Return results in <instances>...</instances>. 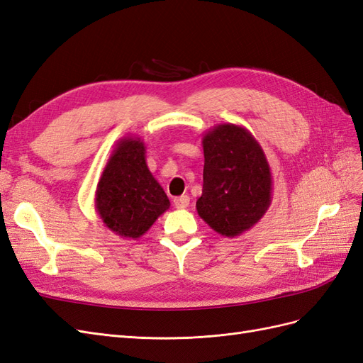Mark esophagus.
<instances>
[{
    "mask_svg": "<svg viewBox=\"0 0 363 363\" xmlns=\"http://www.w3.org/2000/svg\"><path fill=\"white\" fill-rule=\"evenodd\" d=\"M189 196L188 195H182V196H177V199H174V206L177 208H186L189 206Z\"/></svg>",
    "mask_w": 363,
    "mask_h": 363,
    "instance_id": "1",
    "label": "esophagus"
}]
</instances>
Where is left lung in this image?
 I'll use <instances>...</instances> for the list:
<instances>
[{"label":"left lung","mask_w":363,"mask_h":363,"mask_svg":"<svg viewBox=\"0 0 363 363\" xmlns=\"http://www.w3.org/2000/svg\"><path fill=\"white\" fill-rule=\"evenodd\" d=\"M203 151V194L196 212L219 235H242L271 204L272 175L265 152L245 127L236 124L208 130Z\"/></svg>","instance_id":"1"}]
</instances>
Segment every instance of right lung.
<instances>
[{"label": "right lung", "instance_id": "1", "mask_svg": "<svg viewBox=\"0 0 363 363\" xmlns=\"http://www.w3.org/2000/svg\"><path fill=\"white\" fill-rule=\"evenodd\" d=\"M144 140L125 136L118 140L95 192V211L115 235L138 239L169 208V200L152 177Z\"/></svg>", "mask_w": 363, "mask_h": 363}]
</instances>
